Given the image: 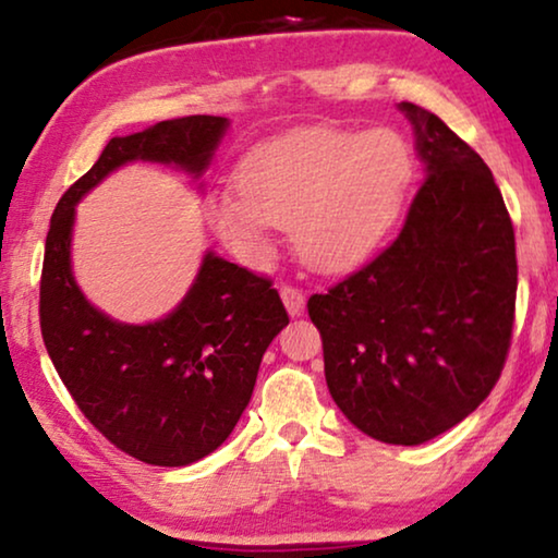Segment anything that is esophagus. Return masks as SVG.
I'll list each match as a JSON object with an SVG mask.
<instances>
[{
    "instance_id": "esophagus-1",
    "label": "esophagus",
    "mask_w": 558,
    "mask_h": 558,
    "mask_svg": "<svg viewBox=\"0 0 558 558\" xmlns=\"http://www.w3.org/2000/svg\"><path fill=\"white\" fill-rule=\"evenodd\" d=\"M281 300H284L289 315H302V310H304L302 289H296L292 284H284V287H281Z\"/></svg>"
}]
</instances>
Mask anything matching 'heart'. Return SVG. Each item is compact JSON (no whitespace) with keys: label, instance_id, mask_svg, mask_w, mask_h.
I'll return each instance as SVG.
<instances>
[{"label":"heart","instance_id":"obj_1","mask_svg":"<svg viewBox=\"0 0 558 558\" xmlns=\"http://www.w3.org/2000/svg\"><path fill=\"white\" fill-rule=\"evenodd\" d=\"M411 180V151L391 129L315 126L251 151L239 185L208 201L220 239L246 258L269 254V228H292L302 258L342 269L391 228Z\"/></svg>","mask_w":558,"mask_h":558}]
</instances>
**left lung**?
I'll return each mask as SVG.
<instances>
[{
  "label": "left lung",
  "instance_id": "left-lung-1",
  "mask_svg": "<svg viewBox=\"0 0 558 558\" xmlns=\"http://www.w3.org/2000/svg\"><path fill=\"white\" fill-rule=\"evenodd\" d=\"M426 178L401 231L307 302L325 380L357 429L422 445L498 384L515 319V233L490 167L432 111L403 101Z\"/></svg>",
  "mask_w": 558,
  "mask_h": 558
}]
</instances>
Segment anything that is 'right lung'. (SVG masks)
I'll list each match as a JSON object with an SVG mask.
<instances>
[{"mask_svg": "<svg viewBox=\"0 0 558 558\" xmlns=\"http://www.w3.org/2000/svg\"><path fill=\"white\" fill-rule=\"evenodd\" d=\"M226 129L223 117H182L111 140L60 197L45 239L40 330L58 376L113 447L159 468H182L223 445L289 315L269 277L208 254L172 315L149 325L113 323L75 287V203L132 159L201 174Z\"/></svg>", "mask_w": 558, "mask_h": 558, "instance_id": "right-lung-1", "label": "right lung"}]
</instances>
